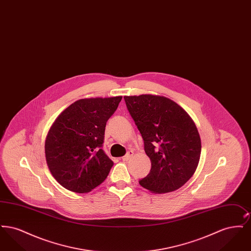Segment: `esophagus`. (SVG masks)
Instances as JSON below:
<instances>
[{
  "label": "esophagus",
  "instance_id": "obj_1",
  "mask_svg": "<svg viewBox=\"0 0 251 251\" xmlns=\"http://www.w3.org/2000/svg\"><path fill=\"white\" fill-rule=\"evenodd\" d=\"M132 155H133V152H132V151H128V153H127L126 155L122 157V161H128V160H130Z\"/></svg>",
  "mask_w": 251,
  "mask_h": 251
}]
</instances>
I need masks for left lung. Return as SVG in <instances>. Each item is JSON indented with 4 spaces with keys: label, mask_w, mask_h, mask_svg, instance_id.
Masks as SVG:
<instances>
[{
    "label": "left lung",
    "mask_w": 251,
    "mask_h": 251,
    "mask_svg": "<svg viewBox=\"0 0 251 251\" xmlns=\"http://www.w3.org/2000/svg\"><path fill=\"white\" fill-rule=\"evenodd\" d=\"M124 100L151 162V171L139 180L140 185L158 194L179 189L195 173L201 152L194 121L166 97L125 96Z\"/></svg>",
    "instance_id": "1"
}]
</instances>
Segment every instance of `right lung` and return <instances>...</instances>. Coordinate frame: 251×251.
<instances>
[{"label": "right lung", "mask_w": 251, "mask_h": 251, "mask_svg": "<svg viewBox=\"0 0 251 251\" xmlns=\"http://www.w3.org/2000/svg\"><path fill=\"white\" fill-rule=\"evenodd\" d=\"M121 99L79 100L53 122L45 141L46 161L66 189L88 193L107 178L114 163L102 150L104 131Z\"/></svg>", "instance_id": "right-lung-1"}]
</instances>
